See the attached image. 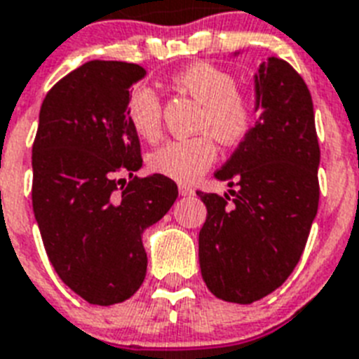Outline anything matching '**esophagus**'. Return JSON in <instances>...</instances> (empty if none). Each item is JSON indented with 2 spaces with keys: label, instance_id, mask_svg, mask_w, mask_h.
<instances>
[{
  "label": "esophagus",
  "instance_id": "34e87169",
  "mask_svg": "<svg viewBox=\"0 0 359 359\" xmlns=\"http://www.w3.org/2000/svg\"><path fill=\"white\" fill-rule=\"evenodd\" d=\"M180 194H182V196H192V194H194V189H192L191 185H180Z\"/></svg>",
  "mask_w": 359,
  "mask_h": 359
}]
</instances>
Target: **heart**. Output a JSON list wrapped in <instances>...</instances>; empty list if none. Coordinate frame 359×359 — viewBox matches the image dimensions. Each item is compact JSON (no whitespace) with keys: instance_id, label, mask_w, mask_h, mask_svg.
Here are the masks:
<instances>
[{"instance_id":"1","label":"heart","mask_w":359,"mask_h":359,"mask_svg":"<svg viewBox=\"0 0 359 359\" xmlns=\"http://www.w3.org/2000/svg\"><path fill=\"white\" fill-rule=\"evenodd\" d=\"M172 84L191 95L201 106L198 114V135L174 139L150 156L154 172L177 183L196 182L218 158L215 137L226 147L242 143L257 121V106L250 93L238 90L233 73L212 64H192L172 76ZM126 115L139 137L156 141L163 132V102L159 95L139 86L130 93Z\"/></svg>"}]
</instances>
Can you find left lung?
<instances>
[{
  "mask_svg": "<svg viewBox=\"0 0 359 359\" xmlns=\"http://www.w3.org/2000/svg\"><path fill=\"white\" fill-rule=\"evenodd\" d=\"M255 84L262 114L215 174L238 191L196 192L207 207L201 277L212 295L238 304L266 297L292 275L319 205L321 152L308 86L275 56L260 64Z\"/></svg>",
  "mask_w": 359,
  "mask_h": 359,
  "instance_id": "8db88e82",
  "label": "left lung"
}]
</instances>
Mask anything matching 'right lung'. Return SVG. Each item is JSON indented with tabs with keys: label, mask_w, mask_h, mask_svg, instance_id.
<instances>
[{
	"label": "right lung",
	"mask_w": 359,
	"mask_h": 359,
	"mask_svg": "<svg viewBox=\"0 0 359 359\" xmlns=\"http://www.w3.org/2000/svg\"><path fill=\"white\" fill-rule=\"evenodd\" d=\"M143 76L137 64L86 62L47 91L32 143V209L47 257L62 283L99 306L141 288V235L177 198L172 180L135 176L143 158L126 104Z\"/></svg>",
	"instance_id": "obj_1"
}]
</instances>
